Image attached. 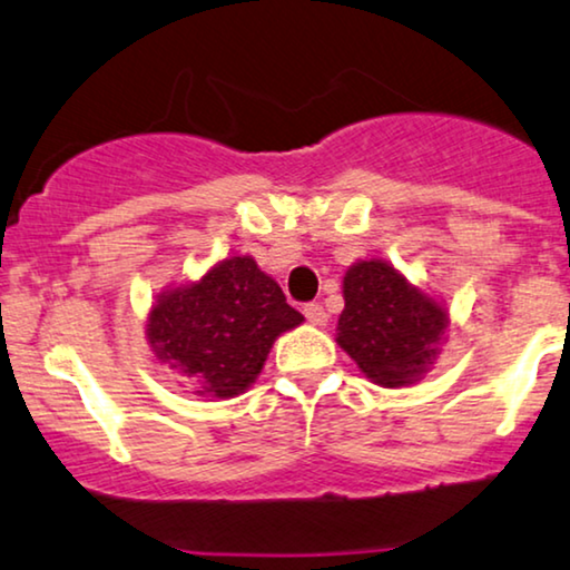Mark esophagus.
<instances>
[{
	"label": "esophagus",
	"instance_id": "esophagus-1",
	"mask_svg": "<svg viewBox=\"0 0 570 570\" xmlns=\"http://www.w3.org/2000/svg\"><path fill=\"white\" fill-rule=\"evenodd\" d=\"M305 317L313 325H325V323H328V313H325L323 305H317V302H309V305H305Z\"/></svg>",
	"mask_w": 570,
	"mask_h": 570
}]
</instances>
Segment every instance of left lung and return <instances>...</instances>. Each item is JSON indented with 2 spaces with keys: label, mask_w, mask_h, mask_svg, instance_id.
Returning a JSON list of instances; mask_svg holds the SVG:
<instances>
[{
  "label": "left lung",
  "mask_w": 570,
  "mask_h": 570,
  "mask_svg": "<svg viewBox=\"0 0 570 570\" xmlns=\"http://www.w3.org/2000/svg\"><path fill=\"white\" fill-rule=\"evenodd\" d=\"M449 309L385 261H360L344 276L336 341L370 381L401 389L422 381L440 354Z\"/></svg>",
  "instance_id": "8db88e82"
}]
</instances>
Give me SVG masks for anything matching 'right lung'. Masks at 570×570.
<instances>
[{
    "mask_svg": "<svg viewBox=\"0 0 570 570\" xmlns=\"http://www.w3.org/2000/svg\"><path fill=\"white\" fill-rule=\"evenodd\" d=\"M305 321L249 255L226 257L193 284L156 297L146 338L164 367L203 399H234L261 375L281 333Z\"/></svg>",
    "mask_w": 570,
    "mask_h": 570,
    "instance_id": "obj_1",
    "label": "right lung"
}]
</instances>
